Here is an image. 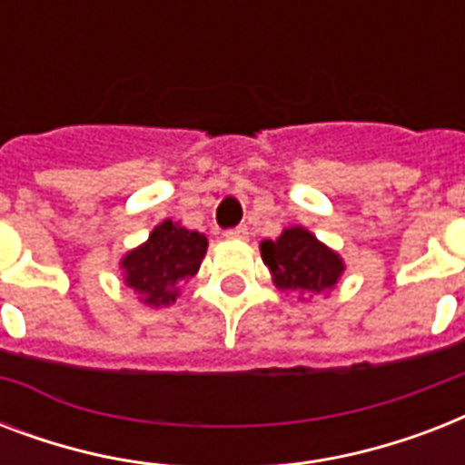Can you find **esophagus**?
Masks as SVG:
<instances>
[{"label": "esophagus", "mask_w": 465, "mask_h": 465, "mask_svg": "<svg viewBox=\"0 0 465 465\" xmlns=\"http://www.w3.org/2000/svg\"><path fill=\"white\" fill-rule=\"evenodd\" d=\"M224 236L229 241H246L248 239V229H246V226H233V229H226Z\"/></svg>", "instance_id": "34e87169"}]
</instances>
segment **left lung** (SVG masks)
<instances>
[{
  "label": "left lung",
  "instance_id": "1",
  "mask_svg": "<svg viewBox=\"0 0 465 465\" xmlns=\"http://www.w3.org/2000/svg\"><path fill=\"white\" fill-rule=\"evenodd\" d=\"M261 255L277 290L287 294H321L332 290L345 272L342 258L304 226H290L275 241L265 239Z\"/></svg>",
  "mask_w": 465,
  "mask_h": 465
}]
</instances>
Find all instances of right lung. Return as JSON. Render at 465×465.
I'll use <instances>...</instances> for the list:
<instances>
[{
  "instance_id": "right-lung-1",
  "label": "right lung",
  "mask_w": 465,
  "mask_h": 465,
  "mask_svg": "<svg viewBox=\"0 0 465 465\" xmlns=\"http://www.w3.org/2000/svg\"><path fill=\"white\" fill-rule=\"evenodd\" d=\"M207 253L204 233L190 232L171 219L154 226L142 246L133 248L120 261L125 284L140 294L147 306H168L178 297V284L197 275Z\"/></svg>"
}]
</instances>
